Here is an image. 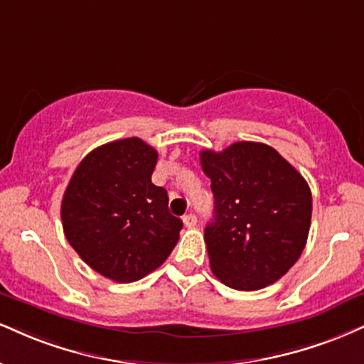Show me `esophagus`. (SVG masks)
Segmentation results:
<instances>
[{
	"label": "esophagus",
	"mask_w": 364,
	"mask_h": 364,
	"mask_svg": "<svg viewBox=\"0 0 364 364\" xmlns=\"http://www.w3.org/2000/svg\"><path fill=\"white\" fill-rule=\"evenodd\" d=\"M183 222H185V225L186 227H195L196 225V222H198V218H196V215L195 213H186L185 217H183Z\"/></svg>",
	"instance_id": "34e87169"
}]
</instances>
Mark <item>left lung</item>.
Masks as SVG:
<instances>
[{
    "mask_svg": "<svg viewBox=\"0 0 364 364\" xmlns=\"http://www.w3.org/2000/svg\"><path fill=\"white\" fill-rule=\"evenodd\" d=\"M212 181L213 220L205 242L213 274L227 287L254 291L278 282L307 244L312 193L278 151L235 142L222 152L201 151Z\"/></svg>",
    "mask_w": 364,
    "mask_h": 364,
    "instance_id": "obj_1",
    "label": "left lung"
}]
</instances>
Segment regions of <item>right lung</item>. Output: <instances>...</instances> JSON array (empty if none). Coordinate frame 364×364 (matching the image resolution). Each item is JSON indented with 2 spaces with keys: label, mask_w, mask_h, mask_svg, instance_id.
Returning <instances> with one entry per match:
<instances>
[{
  "label": "right lung",
  "mask_w": 364,
  "mask_h": 364,
  "mask_svg": "<svg viewBox=\"0 0 364 364\" xmlns=\"http://www.w3.org/2000/svg\"><path fill=\"white\" fill-rule=\"evenodd\" d=\"M157 151L139 137L93 149L74 171L60 205L65 239L96 273L132 283L159 268L176 246L181 218L151 181Z\"/></svg>",
  "instance_id": "add662e5"
}]
</instances>
